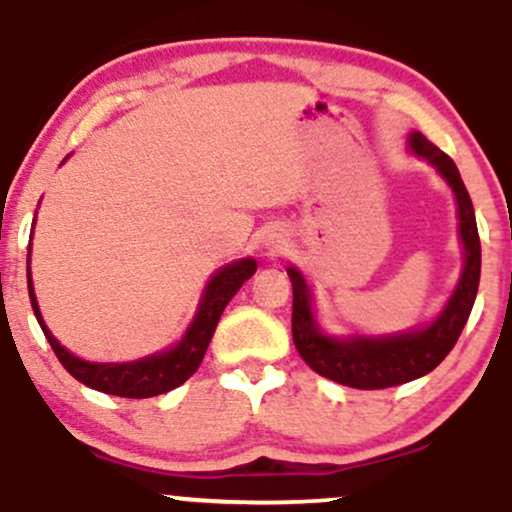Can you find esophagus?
<instances>
[{
	"label": "esophagus",
	"mask_w": 512,
	"mask_h": 512,
	"mask_svg": "<svg viewBox=\"0 0 512 512\" xmlns=\"http://www.w3.org/2000/svg\"><path fill=\"white\" fill-rule=\"evenodd\" d=\"M272 250H281V240H272Z\"/></svg>",
	"instance_id": "1"
}]
</instances>
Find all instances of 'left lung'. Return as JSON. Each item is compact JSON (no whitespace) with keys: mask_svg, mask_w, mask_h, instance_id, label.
I'll return each mask as SVG.
<instances>
[{"mask_svg":"<svg viewBox=\"0 0 512 512\" xmlns=\"http://www.w3.org/2000/svg\"><path fill=\"white\" fill-rule=\"evenodd\" d=\"M409 142L416 154L428 158L440 170V175L448 180L457 197V214H460L464 272L438 320L426 330L399 334V337H356L351 342H339V339L325 337L317 330L313 310H310L308 286H305L301 272L289 267L293 286L291 332L298 354L322 378L356 387V390H383V387L404 385L409 380L431 373L460 339L479 289L481 243L472 199H469L467 187L460 178V170L445 151L428 142L421 132L411 134Z\"/></svg>","mask_w":512,"mask_h":512,"instance_id":"1","label":"left lung"}]
</instances>
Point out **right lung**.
Instances as JSON below:
<instances>
[{"label":"right lung","mask_w":512,"mask_h":512,"mask_svg":"<svg viewBox=\"0 0 512 512\" xmlns=\"http://www.w3.org/2000/svg\"><path fill=\"white\" fill-rule=\"evenodd\" d=\"M28 262H31V257H28ZM255 269V260H243L223 267L221 272L209 281L207 293H204L202 305H199V313L190 330H187L185 339H182L175 349L166 351V354L144 358V361L137 363H108V366H105V363H88L72 356L64 346H60L55 337H52L48 327H45L43 317H40L38 303H35L33 296L31 272H28V296H31L33 313L38 317L40 327H43L45 339H48L55 356L60 358V363L67 368V373L72 375V378L93 387V390L105 392V395L144 399L173 390V387L182 385L192 373H195L199 363H202L204 351H207L211 337H214V330L216 325H219L223 308H226L228 301L236 296L240 286L255 274Z\"/></svg>","instance_id":"1"}]
</instances>
